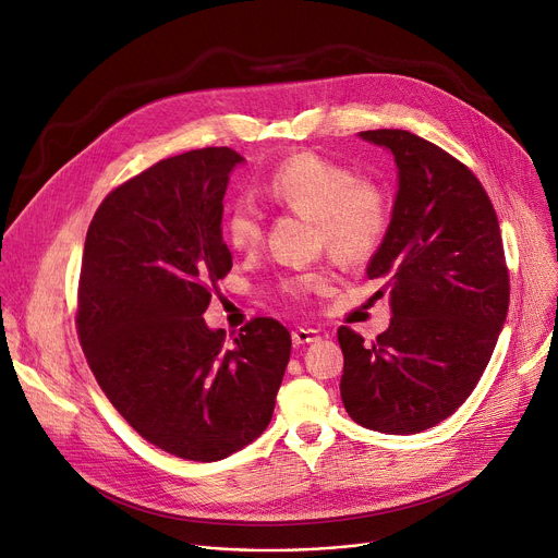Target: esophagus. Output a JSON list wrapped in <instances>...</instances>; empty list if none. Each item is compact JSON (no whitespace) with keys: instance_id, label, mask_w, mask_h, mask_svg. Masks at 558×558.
<instances>
[{"instance_id":"34e87169","label":"esophagus","mask_w":558,"mask_h":558,"mask_svg":"<svg viewBox=\"0 0 558 558\" xmlns=\"http://www.w3.org/2000/svg\"><path fill=\"white\" fill-rule=\"evenodd\" d=\"M292 341H294V347L313 344V341H319V330H315V328H294L292 330Z\"/></svg>"}]
</instances>
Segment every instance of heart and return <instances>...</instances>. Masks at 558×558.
I'll return each instance as SVG.
<instances>
[{"label": "heart", "mask_w": 558, "mask_h": 558, "mask_svg": "<svg viewBox=\"0 0 558 558\" xmlns=\"http://www.w3.org/2000/svg\"><path fill=\"white\" fill-rule=\"evenodd\" d=\"M268 198L294 214L315 219L317 239L341 264H364L381 247L391 228V198L379 183L357 177L347 165L315 151L283 158L266 181ZM223 234L232 250L254 252L266 236L262 207L236 201L223 221ZM326 270H308L281 279V290L304 299L326 288Z\"/></svg>", "instance_id": "b5f03b06"}]
</instances>
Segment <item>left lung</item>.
Returning <instances> with one entry per match:
<instances>
[{
	"instance_id": "8db88e82",
	"label": "left lung",
	"mask_w": 558,
	"mask_h": 558,
	"mask_svg": "<svg viewBox=\"0 0 558 558\" xmlns=\"http://www.w3.org/2000/svg\"><path fill=\"white\" fill-rule=\"evenodd\" d=\"M360 136L400 169L389 234L366 268L393 317L373 341L339 326V391L357 424L417 434L449 417L489 364L509 308L502 236L485 187L449 151L404 130Z\"/></svg>"
}]
</instances>
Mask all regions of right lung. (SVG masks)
Here are the masks:
<instances>
[{"label": "right lung", "instance_id": "add662e5", "mask_svg": "<svg viewBox=\"0 0 558 558\" xmlns=\"http://www.w3.org/2000/svg\"><path fill=\"white\" fill-rule=\"evenodd\" d=\"M239 162L205 147L151 165L105 196L82 252L75 326L100 389L147 442L196 462L266 432L292 349L272 317L232 341L203 319L232 270L221 223Z\"/></svg>", "mask_w": 558, "mask_h": 558}]
</instances>
